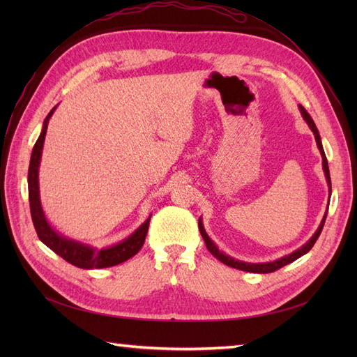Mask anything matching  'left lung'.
Wrapping results in <instances>:
<instances>
[{"label":"left lung","instance_id":"1","mask_svg":"<svg viewBox=\"0 0 357 357\" xmlns=\"http://www.w3.org/2000/svg\"><path fill=\"white\" fill-rule=\"evenodd\" d=\"M299 112H301V116L302 119H304L305 123L308 125V128L312 131V134H314V138H316V143H317V147L320 150V155H321V167H323V172H325V177H326V183H328V188H329V197H331V192H332V186H331V174H329V167H328V159H326V155H325V150H323V146H321V138H320V134H319V129L314 123V121H312L311 116L307 113V110L304 109V107L299 105ZM326 215H328V208H326V213L323 214V219L319 225L317 231L311 235V238L305 243L302 244L299 248H296L295 252H291L290 255H286L280 259H275V261L273 262H259V264H252V262H244V261H238V259H235L229 255L223 253L220 248L215 245V243L210 238L208 234L205 232V228H204V223H202V218H199L198 220V226H199V232L202 235V238L205 241V245H207V248L210 250V253L215 257L219 259L220 262H223L225 265H228L231 268H236V269H241V271H247V273H257V274H268V273H274L277 271V269H280L284 265H289L294 261H296V259H299L301 256L307 255L312 245H314V243L317 241L319 235L323 229V225H325V220H326Z\"/></svg>","mask_w":357,"mask_h":357}]
</instances>
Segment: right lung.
Here are the masks:
<instances>
[{"label": "right lung", "mask_w": 357, "mask_h": 357, "mask_svg": "<svg viewBox=\"0 0 357 357\" xmlns=\"http://www.w3.org/2000/svg\"><path fill=\"white\" fill-rule=\"evenodd\" d=\"M55 105L46 116L40 137L34 144L29 160V169H28V195H29V207H31V218L34 228L37 231L38 238L43 244H46L50 250L59 255L62 259H66L71 265L82 268V269H92V268H109L122 264L128 259H131L134 255L139 252L143 247L146 235L149 231V222L152 214L138 226V228L128 235L126 238L119 241L116 244L107 245L102 248L93 247L91 244H84L77 240H71L68 236L62 235L53 228L52 223L47 220L45 210H43L41 199H40V181H38V169L43 155V146H45V138L47 132V125L50 117L56 110Z\"/></svg>", "instance_id": "right-lung-1"}]
</instances>
